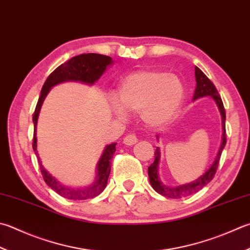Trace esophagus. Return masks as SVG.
Instances as JSON below:
<instances>
[{
  "instance_id": "1",
  "label": "esophagus",
  "mask_w": 250,
  "mask_h": 250,
  "mask_svg": "<svg viewBox=\"0 0 250 250\" xmlns=\"http://www.w3.org/2000/svg\"><path fill=\"white\" fill-rule=\"evenodd\" d=\"M137 141H138V139H137V137H136V135L129 134V135H127L126 137L124 138L123 143L125 145H127V146H133V145H135L136 143H137Z\"/></svg>"
}]
</instances>
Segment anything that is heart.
Wrapping results in <instances>:
<instances>
[{"label": "heart", "instance_id": "1", "mask_svg": "<svg viewBox=\"0 0 250 250\" xmlns=\"http://www.w3.org/2000/svg\"><path fill=\"white\" fill-rule=\"evenodd\" d=\"M183 98V84L176 76L161 70H138L121 83L113 109L120 119H124L125 112H140L146 124L159 127L177 115Z\"/></svg>", "mask_w": 250, "mask_h": 250}]
</instances>
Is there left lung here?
<instances>
[{"instance_id": "obj_1", "label": "left lung", "mask_w": 250, "mask_h": 250, "mask_svg": "<svg viewBox=\"0 0 250 250\" xmlns=\"http://www.w3.org/2000/svg\"><path fill=\"white\" fill-rule=\"evenodd\" d=\"M195 76H196L197 84H196V89L194 93V100L201 97L209 96L213 99L216 103V105L219 107L221 116H222V129H223L222 144H221L220 150L218 154H216V158L214 160V162L212 163V166L210 167V168L204 174V175H201L198 180H196L189 184H186V185H182L177 187H168L167 185H164V184L160 181L159 175H158L160 149L157 148V150H155L154 152V158H155L154 161L151 166L148 167L149 181H150V184H151L152 188L158 192V194L172 199H180V198H183V197L190 196L192 194H195V192L199 191L201 188H204L206 185H208L215 175L216 168L219 167L221 154H222L225 145H227V133H225V109H224L222 99H221L219 92L216 90V88L212 83V82H211L210 79L207 77L204 73H202V70L199 69L197 66H195ZM157 138H159L158 136Z\"/></svg>"}]
</instances>
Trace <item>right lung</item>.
Returning <instances> with one entry per match:
<instances>
[{"mask_svg": "<svg viewBox=\"0 0 250 250\" xmlns=\"http://www.w3.org/2000/svg\"><path fill=\"white\" fill-rule=\"evenodd\" d=\"M112 63V59L110 56L106 55L97 53L81 54L74 56V58L68 60L67 62L60 65L58 68H55L53 72L49 75V77L46 78L45 83H43V86H42L41 95L36 105L34 115H32V121H34L35 125L32 148H34V151L37 154V157L38 152L36 135L38 116H39L42 103H43L46 95H48V92L50 91V89L55 86V84L64 82H81L88 84L95 83L98 79L101 77V75L104 73L105 68ZM115 146L116 144H111L107 145L105 147L104 151H103L101 158L98 162L96 181L90 186H88L86 188H70L67 186H64L63 184L56 181L55 178L46 171L43 166H42L40 158L38 157L40 171L42 176H43V180L46 183V185L51 187L55 192H58L60 196H62L66 199L84 200L95 198V197L100 195L101 192L104 190L107 184V178H109L111 172V160L113 158V154L116 151Z\"/></svg>", "mask_w": 250, "mask_h": 250, "instance_id": "1", "label": "right lung"}]
</instances>
